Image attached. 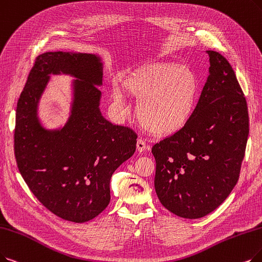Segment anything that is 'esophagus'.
Here are the masks:
<instances>
[{"instance_id": "34e87169", "label": "esophagus", "mask_w": 262, "mask_h": 262, "mask_svg": "<svg viewBox=\"0 0 262 262\" xmlns=\"http://www.w3.org/2000/svg\"><path fill=\"white\" fill-rule=\"evenodd\" d=\"M137 148H138V151H139V152H142V151H144L146 148H148V146L146 145V143H145L142 139H139L138 142H137Z\"/></svg>"}]
</instances>
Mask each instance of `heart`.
Returning a JSON list of instances; mask_svg holds the SVG:
<instances>
[{"label": "heart", "mask_w": 262, "mask_h": 262, "mask_svg": "<svg viewBox=\"0 0 262 262\" xmlns=\"http://www.w3.org/2000/svg\"><path fill=\"white\" fill-rule=\"evenodd\" d=\"M123 88L138 100L137 113L144 127L155 134L182 129L192 116L199 99V82L186 67L157 62L144 66L122 78ZM113 99L127 112L123 92L114 86Z\"/></svg>", "instance_id": "heart-1"}]
</instances>
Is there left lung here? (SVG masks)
Segmentation results:
<instances>
[{
    "label": "left lung",
    "instance_id": "1",
    "mask_svg": "<svg viewBox=\"0 0 262 262\" xmlns=\"http://www.w3.org/2000/svg\"><path fill=\"white\" fill-rule=\"evenodd\" d=\"M208 75L190 119L152 146L155 189L171 213L201 218L221 205L239 176L249 132L247 103L235 73L207 50Z\"/></svg>",
    "mask_w": 262,
    "mask_h": 262
}]
</instances>
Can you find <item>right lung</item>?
I'll use <instances>...</instances> for the list:
<instances>
[{
  "label": "right lung",
  "instance_id": "right-lung-1",
  "mask_svg": "<svg viewBox=\"0 0 262 262\" xmlns=\"http://www.w3.org/2000/svg\"><path fill=\"white\" fill-rule=\"evenodd\" d=\"M75 77L70 117L61 129L41 125L37 110L50 75ZM100 56L48 51L30 71L16 111L15 157L30 190L47 210L73 223L97 217L111 200L110 182L137 148L138 135L100 111Z\"/></svg>",
  "mask_w": 262,
  "mask_h": 262
}]
</instances>
